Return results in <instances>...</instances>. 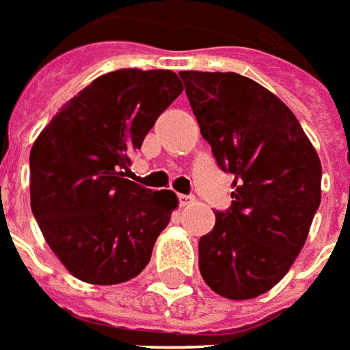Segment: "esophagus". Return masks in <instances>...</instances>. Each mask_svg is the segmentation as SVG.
I'll return each mask as SVG.
<instances>
[{
    "label": "esophagus",
    "instance_id": "34e87169",
    "mask_svg": "<svg viewBox=\"0 0 350 350\" xmlns=\"http://www.w3.org/2000/svg\"><path fill=\"white\" fill-rule=\"evenodd\" d=\"M194 200V196H187V194H179V204L180 206H189Z\"/></svg>",
    "mask_w": 350,
    "mask_h": 350
}]
</instances>
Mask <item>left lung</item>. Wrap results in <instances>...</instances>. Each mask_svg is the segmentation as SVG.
Wrapping results in <instances>:
<instances>
[{"label": "left lung", "mask_w": 350, "mask_h": 350, "mask_svg": "<svg viewBox=\"0 0 350 350\" xmlns=\"http://www.w3.org/2000/svg\"><path fill=\"white\" fill-rule=\"evenodd\" d=\"M217 165L235 175L231 208L198 243L208 287L231 301L275 287L299 256L322 200V163L299 119L237 72L180 71Z\"/></svg>", "instance_id": "1"}]
</instances>
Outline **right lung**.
<instances>
[{
	"mask_svg": "<svg viewBox=\"0 0 350 350\" xmlns=\"http://www.w3.org/2000/svg\"><path fill=\"white\" fill-rule=\"evenodd\" d=\"M183 92L173 71L119 69L59 109L30 150V208L81 281L117 285L146 268L177 196L125 179L131 154Z\"/></svg>",
	"mask_w": 350,
	"mask_h": 350,
	"instance_id": "obj_1",
	"label": "right lung"
}]
</instances>
